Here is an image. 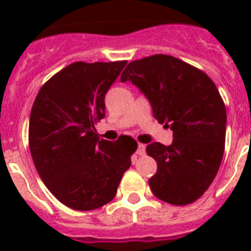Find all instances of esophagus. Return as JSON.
Returning <instances> with one entry per match:
<instances>
[{
  "label": "esophagus",
  "instance_id": "obj_1",
  "mask_svg": "<svg viewBox=\"0 0 251 251\" xmlns=\"http://www.w3.org/2000/svg\"><path fill=\"white\" fill-rule=\"evenodd\" d=\"M146 152V146L145 145H138V150H137V155L139 156H143Z\"/></svg>",
  "mask_w": 251,
  "mask_h": 251
}]
</instances>
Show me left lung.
Segmentation results:
<instances>
[{"instance_id": "1", "label": "left lung", "mask_w": 251, "mask_h": 251, "mask_svg": "<svg viewBox=\"0 0 251 251\" xmlns=\"http://www.w3.org/2000/svg\"><path fill=\"white\" fill-rule=\"evenodd\" d=\"M146 95L157 122L173 131V143L153 142L147 155L157 163L149 179L156 198L175 206L195 202L222 164L226 112L218 88L199 69L168 54L131 61L121 74Z\"/></svg>"}]
</instances>
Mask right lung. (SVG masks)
I'll use <instances>...</instances> for the list:
<instances>
[{
  "label": "right lung",
  "instance_id": "obj_1",
  "mask_svg": "<svg viewBox=\"0 0 251 251\" xmlns=\"http://www.w3.org/2000/svg\"><path fill=\"white\" fill-rule=\"evenodd\" d=\"M126 64H70L43 84L33 101L28 127L33 164L49 191L73 210L109 203L137 151L129 135L109 142L95 129L105 116L106 91Z\"/></svg>",
  "mask_w": 251,
  "mask_h": 251
}]
</instances>
